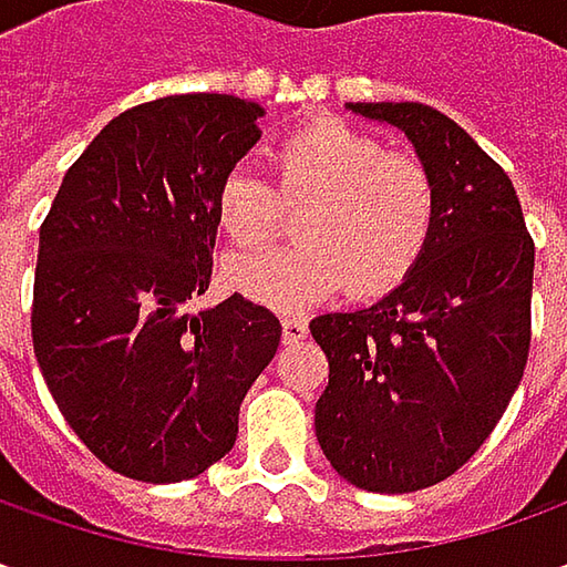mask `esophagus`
<instances>
[{"mask_svg":"<svg viewBox=\"0 0 567 567\" xmlns=\"http://www.w3.org/2000/svg\"><path fill=\"white\" fill-rule=\"evenodd\" d=\"M306 334H309V324H306V318H296V316L284 318V343L296 347L299 340H306Z\"/></svg>","mask_w":567,"mask_h":567,"instance_id":"obj_1","label":"esophagus"}]
</instances>
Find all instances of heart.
<instances>
[{
  "mask_svg": "<svg viewBox=\"0 0 567 567\" xmlns=\"http://www.w3.org/2000/svg\"><path fill=\"white\" fill-rule=\"evenodd\" d=\"M271 166L274 188L249 169H229L214 195L217 227L243 249L280 229V204L299 207V243L229 258L224 280L236 293L302 312L340 287L381 296L416 271L435 229V186L420 157L318 116L274 144Z\"/></svg>",
  "mask_w": 567,
  "mask_h": 567,
  "instance_id": "b5f03b06",
  "label": "heart"
}]
</instances>
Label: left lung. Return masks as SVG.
Returning a JSON list of instances; mask_svg holds the SVG:
<instances>
[{"label": "left lung", "instance_id": "1", "mask_svg": "<svg viewBox=\"0 0 567 567\" xmlns=\"http://www.w3.org/2000/svg\"><path fill=\"white\" fill-rule=\"evenodd\" d=\"M398 125L435 186L423 261L372 309L318 316L328 357L316 435L365 492H416L461 470L492 435L530 353L534 239L512 179L445 113L350 103Z\"/></svg>", "mask_w": 567, "mask_h": 567}]
</instances>
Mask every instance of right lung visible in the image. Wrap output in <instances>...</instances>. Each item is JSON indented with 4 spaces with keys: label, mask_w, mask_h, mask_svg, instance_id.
<instances>
[{
    "label": "right lung",
    "mask_w": 567,
    "mask_h": 567,
    "mask_svg": "<svg viewBox=\"0 0 567 567\" xmlns=\"http://www.w3.org/2000/svg\"><path fill=\"white\" fill-rule=\"evenodd\" d=\"M265 110L173 94L120 113L69 166L40 227L31 334L47 388L87 451L128 480L179 483L227 454L280 321L210 284L214 195Z\"/></svg>",
    "instance_id": "1"
}]
</instances>
